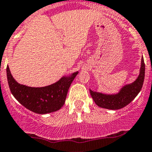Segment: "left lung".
I'll return each instance as SVG.
<instances>
[{"label":"left lung","mask_w":152,"mask_h":152,"mask_svg":"<svg viewBox=\"0 0 152 152\" xmlns=\"http://www.w3.org/2000/svg\"><path fill=\"white\" fill-rule=\"evenodd\" d=\"M144 73L145 65L142 56L139 75L134 82L124 85L121 87L119 92L115 94L100 93L90 90L91 97L95 104L101 108L111 110L121 109L129 104L140 93L144 83Z\"/></svg>","instance_id":"obj_1"}]
</instances>
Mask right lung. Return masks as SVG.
Instances as JSON below:
<instances>
[{"mask_svg":"<svg viewBox=\"0 0 152 152\" xmlns=\"http://www.w3.org/2000/svg\"><path fill=\"white\" fill-rule=\"evenodd\" d=\"M78 72L62 76L58 81L48 86L32 87L18 83L7 66L8 86L12 95L25 108L37 114L56 112L64 105L70 85Z\"/></svg>","mask_w":152,"mask_h":152,"instance_id":"add662e5","label":"right lung"}]
</instances>
